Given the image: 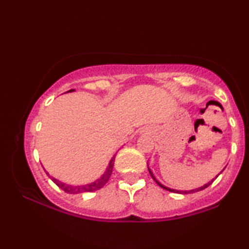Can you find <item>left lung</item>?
<instances>
[{"label": "left lung", "instance_id": "1", "mask_svg": "<svg viewBox=\"0 0 249 249\" xmlns=\"http://www.w3.org/2000/svg\"><path fill=\"white\" fill-rule=\"evenodd\" d=\"M224 170V169H223ZM223 170H222V172H223ZM148 172H150V174H151V176H152V178L154 179V180H156V183L158 184V185H159V186H161V188H162V189H164V190H167V191H170V192H184V193H188V192H196V191H201V190H203V189H206V188H207V186L208 185H211V184L213 183V180H214L215 178H217V176L219 175V174H221V173H219L218 174V175L217 176H216L215 177V178L214 179H212L211 180V182H208L207 184H205V185H202V186H200V188H198V189H195V190H191V191H178V190H175V189H170V188H167V186H164V185H162V184H161L160 182H158V180H157V178H156V177H154V175H153V174H152V172H151V169H150V168H148Z\"/></svg>", "mask_w": 249, "mask_h": 249}]
</instances>
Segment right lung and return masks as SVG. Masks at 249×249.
I'll return each instance as SVG.
<instances>
[{
    "instance_id": "add662e5",
    "label": "right lung",
    "mask_w": 249,
    "mask_h": 249,
    "mask_svg": "<svg viewBox=\"0 0 249 249\" xmlns=\"http://www.w3.org/2000/svg\"><path fill=\"white\" fill-rule=\"evenodd\" d=\"M69 92V91H67ZM71 92V90H70ZM114 160H115V156H113V158L111 160H109L108 162V166L106 168L105 173L103 174L101 178L96 179L95 182L92 183H89V184H86V185H77V186H74V185H69V184L66 183H63L60 182V180H58L54 178V177L50 176L49 173H47V175L50 177L51 179H53V183H56V185L59 186L61 190H64V191L67 192V193H73V195H75V193H82V192H92V191H96V190L98 189H102L103 186L105 185L106 182H107L109 176H111L112 174V170H113V166H114Z\"/></svg>"
}]
</instances>
